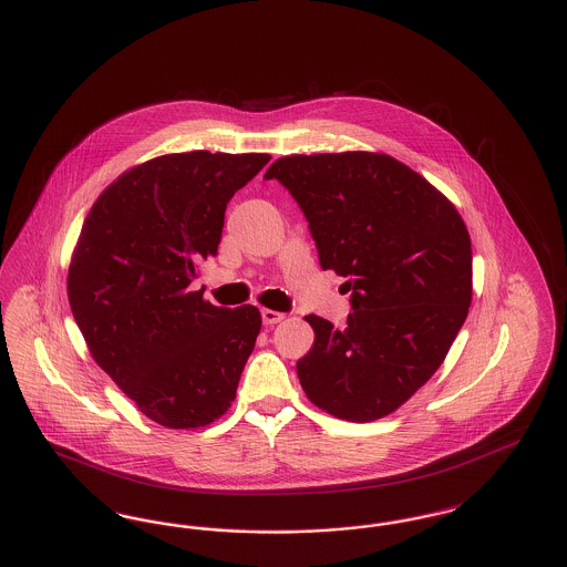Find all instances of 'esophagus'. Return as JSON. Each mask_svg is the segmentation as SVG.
Listing matches in <instances>:
<instances>
[{"instance_id": "esophagus-1", "label": "esophagus", "mask_w": 567, "mask_h": 567, "mask_svg": "<svg viewBox=\"0 0 567 567\" xmlns=\"http://www.w3.org/2000/svg\"><path fill=\"white\" fill-rule=\"evenodd\" d=\"M261 319H264V324H276L285 319V315H282V312H276V310H270V308H264V310H261Z\"/></svg>"}]
</instances>
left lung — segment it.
<instances>
[{
	"label": "left lung",
	"instance_id": "left-lung-1",
	"mask_svg": "<svg viewBox=\"0 0 567 567\" xmlns=\"http://www.w3.org/2000/svg\"><path fill=\"white\" fill-rule=\"evenodd\" d=\"M317 243L323 270L344 276V329L317 315L297 361L308 400L370 423L395 412L442 365L472 303V243L457 208L389 155L349 151L271 163Z\"/></svg>",
	"mask_w": 567,
	"mask_h": 567
}]
</instances>
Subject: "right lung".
Returning <instances> with one entry per match:
<instances>
[{
  "label": "right lung",
  "mask_w": 567,
  "mask_h": 567,
  "mask_svg": "<svg viewBox=\"0 0 567 567\" xmlns=\"http://www.w3.org/2000/svg\"><path fill=\"white\" fill-rule=\"evenodd\" d=\"M268 162L155 157L121 174L84 218L68 271L72 315L95 363L163 427L210 425L236 400L261 315L213 306L190 282L218 250L229 199Z\"/></svg>",
  "instance_id": "1"
}]
</instances>
